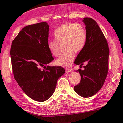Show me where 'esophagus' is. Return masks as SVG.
Here are the masks:
<instances>
[{
	"mask_svg": "<svg viewBox=\"0 0 123 123\" xmlns=\"http://www.w3.org/2000/svg\"><path fill=\"white\" fill-rule=\"evenodd\" d=\"M73 71V69H66V72L67 73H71Z\"/></svg>",
	"mask_w": 123,
	"mask_h": 123,
	"instance_id": "esophagus-1",
	"label": "esophagus"
}]
</instances>
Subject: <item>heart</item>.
Here are the masks:
<instances>
[{
	"mask_svg": "<svg viewBox=\"0 0 123 123\" xmlns=\"http://www.w3.org/2000/svg\"><path fill=\"white\" fill-rule=\"evenodd\" d=\"M53 35L55 40L47 42L48 50L53 56L58 57L60 54L59 44H63L65 51L55 61V64L68 68L75 58L74 52H80L85 47L87 40L85 27L80 23H65L54 31Z\"/></svg>",
	"mask_w": 123,
	"mask_h": 123,
	"instance_id": "b5f03b06",
	"label": "heart"
}]
</instances>
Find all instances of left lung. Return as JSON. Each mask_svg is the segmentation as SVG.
<instances>
[{
  "instance_id": "8db88e82",
  "label": "left lung",
  "mask_w": 123,
  "mask_h": 123,
  "mask_svg": "<svg viewBox=\"0 0 123 123\" xmlns=\"http://www.w3.org/2000/svg\"><path fill=\"white\" fill-rule=\"evenodd\" d=\"M86 26L87 40L83 50L79 53L74 63H84V70L78 69L81 77L80 83L74 90L79 95L88 98L94 95L103 86L108 70L109 48L103 32L97 23L90 18L82 20Z\"/></svg>"
}]
</instances>
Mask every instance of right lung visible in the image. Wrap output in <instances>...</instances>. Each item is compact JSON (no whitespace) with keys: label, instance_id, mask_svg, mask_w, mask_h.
I'll return each mask as SVG.
<instances>
[{"label":"right lung","instance_id":"obj_1","mask_svg":"<svg viewBox=\"0 0 123 123\" xmlns=\"http://www.w3.org/2000/svg\"><path fill=\"white\" fill-rule=\"evenodd\" d=\"M49 29L46 22L26 26L11 47L14 78L25 94L37 102L50 98L58 78L65 73L61 66H46L54 60L47 47Z\"/></svg>","mask_w":123,"mask_h":123}]
</instances>
